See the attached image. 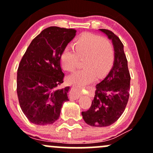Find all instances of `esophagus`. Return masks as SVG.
Segmentation results:
<instances>
[{
	"label": "esophagus",
	"instance_id": "esophagus-1",
	"mask_svg": "<svg viewBox=\"0 0 153 153\" xmlns=\"http://www.w3.org/2000/svg\"><path fill=\"white\" fill-rule=\"evenodd\" d=\"M80 91L78 90V89L75 88H71V99L76 100L78 99L79 97H80Z\"/></svg>",
	"mask_w": 153,
	"mask_h": 153
}]
</instances>
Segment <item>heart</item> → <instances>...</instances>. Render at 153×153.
Instances as JSON below:
<instances>
[{
    "instance_id": "1",
    "label": "heart",
    "mask_w": 153,
    "mask_h": 153,
    "mask_svg": "<svg viewBox=\"0 0 153 153\" xmlns=\"http://www.w3.org/2000/svg\"><path fill=\"white\" fill-rule=\"evenodd\" d=\"M72 51L65 49L59 55V64L65 72L73 71L81 60V69L68 76V85L82 88L110 71L114 59V48L108 39L84 33L72 44Z\"/></svg>"
}]
</instances>
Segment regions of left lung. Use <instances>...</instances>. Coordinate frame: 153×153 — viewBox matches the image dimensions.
<instances>
[{"mask_svg":"<svg viewBox=\"0 0 153 153\" xmlns=\"http://www.w3.org/2000/svg\"><path fill=\"white\" fill-rule=\"evenodd\" d=\"M111 40L114 48V60L111 69L99 84L88 110L82 111L84 121L92 127H103L114 124L121 117L127 106L130 89V75L124 45L117 35L101 29Z\"/></svg>","mask_w":153,"mask_h":153,"instance_id":"left-lung-1","label":"left lung"}]
</instances>
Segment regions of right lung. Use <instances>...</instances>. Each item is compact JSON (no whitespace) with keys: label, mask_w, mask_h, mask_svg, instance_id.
Listing matches in <instances>:
<instances>
[{"label":"right lung","mask_w":153,"mask_h":153,"mask_svg":"<svg viewBox=\"0 0 153 153\" xmlns=\"http://www.w3.org/2000/svg\"><path fill=\"white\" fill-rule=\"evenodd\" d=\"M76 34V30L50 26L31 41L17 71V95L22 111L37 125L53 124L68 101L70 87L57 90L64 73L59 55Z\"/></svg>","instance_id":"right-lung-1"}]
</instances>
